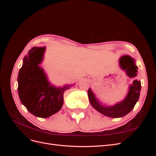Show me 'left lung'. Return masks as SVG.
<instances>
[{"mask_svg":"<svg viewBox=\"0 0 156 156\" xmlns=\"http://www.w3.org/2000/svg\"><path fill=\"white\" fill-rule=\"evenodd\" d=\"M119 66L129 78H134L137 75L138 67L135 64V60L131 56L126 55L120 57ZM140 88V81L134 80L129 85L128 92L124 100L110 106L103 105L96 98L90 88L88 90V96L91 105L101 114L111 118H121L128 114L134 108L139 100Z\"/></svg>","mask_w":156,"mask_h":156,"instance_id":"left-lung-1","label":"left lung"}]
</instances>
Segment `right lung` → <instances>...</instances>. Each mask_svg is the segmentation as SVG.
Listing matches in <instances>:
<instances>
[{"mask_svg": "<svg viewBox=\"0 0 156 156\" xmlns=\"http://www.w3.org/2000/svg\"><path fill=\"white\" fill-rule=\"evenodd\" d=\"M45 47H34L23 58L18 74V94L22 104L37 117L48 118L59 111L64 103V92L73 84L56 87L49 81L40 66Z\"/></svg>", "mask_w": 156, "mask_h": 156, "instance_id": "obj_1", "label": "right lung"}]
</instances>
